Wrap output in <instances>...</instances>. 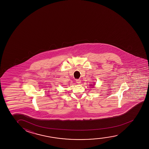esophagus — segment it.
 Listing matches in <instances>:
<instances>
[{"label":"esophagus","mask_w":149,"mask_h":149,"mask_svg":"<svg viewBox=\"0 0 149 149\" xmlns=\"http://www.w3.org/2000/svg\"><path fill=\"white\" fill-rule=\"evenodd\" d=\"M76 81L77 82V84H81V81L80 79H76Z\"/></svg>","instance_id":"esophagus-1"}]
</instances>
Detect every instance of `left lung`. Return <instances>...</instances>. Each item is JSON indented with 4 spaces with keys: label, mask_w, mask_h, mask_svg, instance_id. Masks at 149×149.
Here are the masks:
<instances>
[{
    "label": "left lung",
    "mask_w": 149,
    "mask_h": 149,
    "mask_svg": "<svg viewBox=\"0 0 149 149\" xmlns=\"http://www.w3.org/2000/svg\"><path fill=\"white\" fill-rule=\"evenodd\" d=\"M95 85V84H92V85H90V86H94ZM93 88H94V86H93Z\"/></svg>",
    "instance_id": "left-lung-1"
}]
</instances>
